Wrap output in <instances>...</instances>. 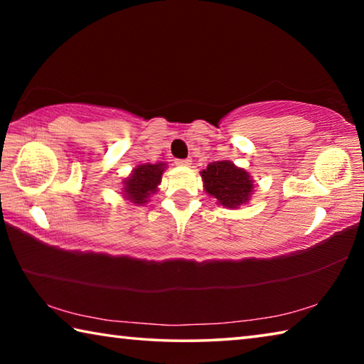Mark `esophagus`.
Masks as SVG:
<instances>
[{"label":"esophagus","instance_id":"34e87169","mask_svg":"<svg viewBox=\"0 0 364 364\" xmlns=\"http://www.w3.org/2000/svg\"><path fill=\"white\" fill-rule=\"evenodd\" d=\"M175 164H176V165H180V167H189V165H191V160H189V159H184V160H176Z\"/></svg>","mask_w":364,"mask_h":364}]
</instances>
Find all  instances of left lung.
I'll list each match as a JSON object with an SVG mask.
<instances>
[{"label": "left lung", "instance_id": "left-lung-1", "mask_svg": "<svg viewBox=\"0 0 364 364\" xmlns=\"http://www.w3.org/2000/svg\"><path fill=\"white\" fill-rule=\"evenodd\" d=\"M204 191L225 208H239L249 204L254 194V180L247 170L234 165L230 160H220L207 165L200 171Z\"/></svg>", "mask_w": 364, "mask_h": 364}]
</instances>
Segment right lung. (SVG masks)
Listing matches in <instances>:
<instances>
[{
	"instance_id": "right-lung-1",
	"label": "right lung",
	"mask_w": 364,
	"mask_h": 364,
	"mask_svg": "<svg viewBox=\"0 0 364 364\" xmlns=\"http://www.w3.org/2000/svg\"><path fill=\"white\" fill-rule=\"evenodd\" d=\"M167 164H139L132 170V173L123 180L122 196L134 205H144L149 202V197L159 191L162 175Z\"/></svg>"
}]
</instances>
